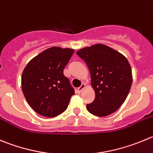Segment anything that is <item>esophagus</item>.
Here are the masks:
<instances>
[{
	"mask_svg": "<svg viewBox=\"0 0 153 153\" xmlns=\"http://www.w3.org/2000/svg\"><path fill=\"white\" fill-rule=\"evenodd\" d=\"M85 84H82V85H81V86H80L79 88H78V89H77V93H78V94H80V93H81V91H82L84 89H85Z\"/></svg>",
	"mask_w": 153,
	"mask_h": 153,
	"instance_id": "34e87169",
	"label": "esophagus"
}]
</instances>
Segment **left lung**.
I'll use <instances>...</instances> for the list:
<instances>
[{"instance_id": "obj_1", "label": "left lung", "mask_w": 153, "mask_h": 153, "mask_svg": "<svg viewBox=\"0 0 153 153\" xmlns=\"http://www.w3.org/2000/svg\"><path fill=\"white\" fill-rule=\"evenodd\" d=\"M76 53L86 62L95 91V99L87 104V109L96 116L111 115L125 102L132 85V72L128 59L102 44L82 48Z\"/></svg>"}]
</instances>
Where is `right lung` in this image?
Masks as SVG:
<instances>
[{"mask_svg": "<svg viewBox=\"0 0 153 153\" xmlns=\"http://www.w3.org/2000/svg\"><path fill=\"white\" fill-rule=\"evenodd\" d=\"M73 49L52 47L29 61L22 75V90L30 106L39 115L53 118L68 107L75 90L63 75Z\"/></svg>", "mask_w": 153, "mask_h": 153, "instance_id": "1", "label": "right lung"}]
</instances>
